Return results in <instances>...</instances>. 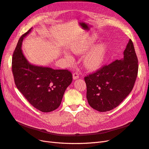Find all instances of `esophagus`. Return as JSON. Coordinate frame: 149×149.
<instances>
[{
  "mask_svg": "<svg viewBox=\"0 0 149 149\" xmlns=\"http://www.w3.org/2000/svg\"><path fill=\"white\" fill-rule=\"evenodd\" d=\"M73 78L74 80L77 79L79 78V74L78 73H74L73 74Z\"/></svg>",
  "mask_w": 149,
  "mask_h": 149,
  "instance_id": "esophagus-1",
  "label": "esophagus"
}]
</instances>
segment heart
I'll list each match as a JSON object with an SVG mask.
<instances>
[{"mask_svg": "<svg viewBox=\"0 0 149 149\" xmlns=\"http://www.w3.org/2000/svg\"><path fill=\"white\" fill-rule=\"evenodd\" d=\"M94 40V38H90L79 40L71 46V51L76 54L84 53L93 47ZM106 49L107 47L105 43H100L93 47L83 56V64L84 66L89 70L99 68L104 60ZM65 57L68 60H72L71 56L68 54H66Z\"/></svg>", "mask_w": 149, "mask_h": 149, "instance_id": "obj_1", "label": "heart"}]
</instances>
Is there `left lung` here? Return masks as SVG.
<instances>
[{"instance_id": "1", "label": "left lung", "mask_w": 149, "mask_h": 149, "mask_svg": "<svg viewBox=\"0 0 149 149\" xmlns=\"http://www.w3.org/2000/svg\"><path fill=\"white\" fill-rule=\"evenodd\" d=\"M137 73V57L130 39L123 58L84 78L89 106L100 112L109 111L118 106L131 92Z\"/></svg>"}]
</instances>
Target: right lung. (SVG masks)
I'll return each mask as SVG.
<instances>
[{"label":"right lung","mask_w":149,"mask_h":149,"mask_svg":"<svg viewBox=\"0 0 149 149\" xmlns=\"http://www.w3.org/2000/svg\"><path fill=\"white\" fill-rule=\"evenodd\" d=\"M31 28L20 38L13 54L12 68L17 89L31 105L43 112L60 106L63 96L73 77L68 70H54L31 64L22 50L24 38Z\"/></svg>","instance_id":"obj_1"}]
</instances>
